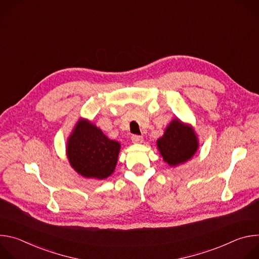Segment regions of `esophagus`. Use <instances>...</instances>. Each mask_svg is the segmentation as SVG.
<instances>
[{"instance_id": "34e87169", "label": "esophagus", "mask_w": 259, "mask_h": 259, "mask_svg": "<svg viewBox=\"0 0 259 259\" xmlns=\"http://www.w3.org/2000/svg\"><path fill=\"white\" fill-rule=\"evenodd\" d=\"M131 140L133 143H141L143 141V137L140 135H132Z\"/></svg>"}]
</instances>
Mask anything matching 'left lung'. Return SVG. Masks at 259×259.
Segmentation results:
<instances>
[{"instance_id": "left-lung-1", "label": "left lung", "mask_w": 259, "mask_h": 259, "mask_svg": "<svg viewBox=\"0 0 259 259\" xmlns=\"http://www.w3.org/2000/svg\"><path fill=\"white\" fill-rule=\"evenodd\" d=\"M163 160L170 166H177L190 160L199 147L194 129L174 119L166 128L164 135L157 140Z\"/></svg>"}]
</instances>
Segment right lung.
<instances>
[{"label": "right lung", "instance_id": "right-lung-1", "mask_svg": "<svg viewBox=\"0 0 259 259\" xmlns=\"http://www.w3.org/2000/svg\"><path fill=\"white\" fill-rule=\"evenodd\" d=\"M66 144L70 166L82 176L104 179L115 171L121 144L87 120L77 122Z\"/></svg>", "mask_w": 259, "mask_h": 259}]
</instances>
